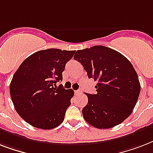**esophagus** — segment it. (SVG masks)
<instances>
[{"instance_id": "obj_1", "label": "esophagus", "mask_w": 153, "mask_h": 153, "mask_svg": "<svg viewBox=\"0 0 153 153\" xmlns=\"http://www.w3.org/2000/svg\"><path fill=\"white\" fill-rule=\"evenodd\" d=\"M74 92H75V94H81L82 92V90L80 88V89H79V90H77V91H74Z\"/></svg>"}]
</instances>
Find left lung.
Instances as JSON below:
<instances>
[{
    "mask_svg": "<svg viewBox=\"0 0 153 153\" xmlns=\"http://www.w3.org/2000/svg\"><path fill=\"white\" fill-rule=\"evenodd\" d=\"M89 79L98 82L95 94H86L88 102L82 110L84 119L97 128H109L130 116L140 92L138 75L128 59L114 49L94 46L77 51Z\"/></svg>",
    "mask_w": 153,
    "mask_h": 153,
    "instance_id": "left-lung-1",
    "label": "left lung"
}]
</instances>
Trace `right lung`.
<instances>
[{"mask_svg": "<svg viewBox=\"0 0 153 153\" xmlns=\"http://www.w3.org/2000/svg\"><path fill=\"white\" fill-rule=\"evenodd\" d=\"M74 51L47 49L24 60L11 81L9 91L16 111L27 123L42 129L57 127L64 120L74 96L56 82Z\"/></svg>", "mask_w": 153, "mask_h": 153, "instance_id": "1", "label": "right lung"}]
</instances>
